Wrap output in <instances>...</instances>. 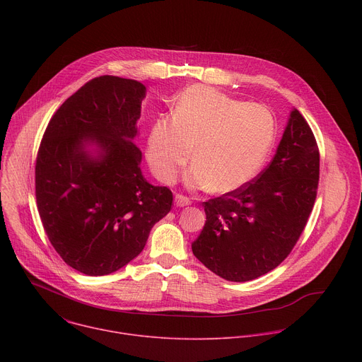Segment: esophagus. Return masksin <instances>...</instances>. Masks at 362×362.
<instances>
[{
  "label": "esophagus",
  "instance_id": "esophagus-1",
  "mask_svg": "<svg viewBox=\"0 0 362 362\" xmlns=\"http://www.w3.org/2000/svg\"><path fill=\"white\" fill-rule=\"evenodd\" d=\"M175 203H176V206H179V208H185V206H189L192 203V200L183 194H176Z\"/></svg>",
  "mask_w": 362,
  "mask_h": 362
}]
</instances>
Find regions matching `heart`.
<instances>
[{"mask_svg": "<svg viewBox=\"0 0 362 362\" xmlns=\"http://www.w3.org/2000/svg\"><path fill=\"white\" fill-rule=\"evenodd\" d=\"M274 136V119L265 107L194 84L180 93L173 115L153 123L147 158L154 175L172 183L192 153L186 186L228 193L262 168Z\"/></svg>", "mask_w": 362, "mask_h": 362, "instance_id": "obj_1", "label": "heart"}]
</instances>
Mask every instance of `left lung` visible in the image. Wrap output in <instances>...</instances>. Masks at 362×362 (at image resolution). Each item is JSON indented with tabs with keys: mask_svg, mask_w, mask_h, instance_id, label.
I'll return each instance as SVG.
<instances>
[{
	"mask_svg": "<svg viewBox=\"0 0 362 362\" xmlns=\"http://www.w3.org/2000/svg\"><path fill=\"white\" fill-rule=\"evenodd\" d=\"M318 180L314 133L292 109L269 166L242 187L203 203L206 223L192 243L193 255L226 281L246 282L268 274L299 239Z\"/></svg>",
	"mask_w": 362,
	"mask_h": 362,
	"instance_id": "8db88e82",
	"label": "left lung"
}]
</instances>
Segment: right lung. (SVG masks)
Masks as SVG:
<instances>
[{"label":"right lung","mask_w":362,"mask_h":362,"mask_svg":"<svg viewBox=\"0 0 362 362\" xmlns=\"http://www.w3.org/2000/svg\"><path fill=\"white\" fill-rule=\"evenodd\" d=\"M146 87L101 76L70 95L51 117L35 163V197L44 230L63 261L109 275L143 250L173 194L148 183L134 144Z\"/></svg>","instance_id":"add662e5"}]
</instances>
